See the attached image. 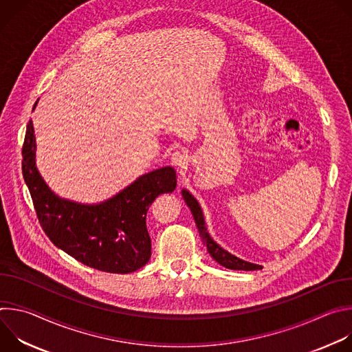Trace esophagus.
Returning a JSON list of instances; mask_svg holds the SVG:
<instances>
[{
    "mask_svg": "<svg viewBox=\"0 0 352 352\" xmlns=\"http://www.w3.org/2000/svg\"><path fill=\"white\" fill-rule=\"evenodd\" d=\"M171 163L174 167L184 170L189 163V156L186 152H184V150H177V152L171 155Z\"/></svg>",
    "mask_w": 352,
    "mask_h": 352,
    "instance_id": "1",
    "label": "esophagus"
}]
</instances>
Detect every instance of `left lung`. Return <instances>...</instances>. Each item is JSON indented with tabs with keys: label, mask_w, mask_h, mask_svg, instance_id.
Segmentation results:
<instances>
[{
	"label": "left lung",
	"mask_w": 352,
	"mask_h": 352,
	"mask_svg": "<svg viewBox=\"0 0 352 352\" xmlns=\"http://www.w3.org/2000/svg\"><path fill=\"white\" fill-rule=\"evenodd\" d=\"M182 193V197L185 200V204L188 205V208L190 209V213L195 219V223H196V227H197V231H199V235L202 236V241L206 245L208 248V252L210 254V256L217 262L220 263L221 266H224L226 269H231V270H262L263 266L261 265H256V263H250V262H246L243 259H239L236 258L235 255L230 254L228 250H226L224 248H221L212 236L208 232V228H206V224H205V216H204V212L202 209H200V205L197 200L195 199V196L188 190V189H182L181 190Z\"/></svg>",
	"instance_id": "1"
}]
</instances>
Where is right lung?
I'll list each match as a JSON object with an SVG mask.
<instances>
[{"instance_id": "right-lung-1", "label": "right lung", "mask_w": 352, "mask_h": 352, "mask_svg": "<svg viewBox=\"0 0 352 352\" xmlns=\"http://www.w3.org/2000/svg\"><path fill=\"white\" fill-rule=\"evenodd\" d=\"M22 156L23 178L40 226L57 248L80 263L107 273H132L148 262L152 241L146 228V213L159 195L175 189L173 167L146 173L100 204H80L58 196L37 170L32 121Z\"/></svg>"}]
</instances>
